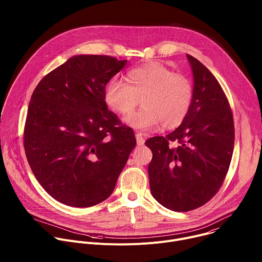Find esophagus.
Here are the masks:
<instances>
[{"label":"esophagus","mask_w":262,"mask_h":262,"mask_svg":"<svg viewBox=\"0 0 262 262\" xmlns=\"http://www.w3.org/2000/svg\"><path fill=\"white\" fill-rule=\"evenodd\" d=\"M136 139H137V144L139 146H142L144 145L145 143V135L142 134V133H137L136 134Z\"/></svg>","instance_id":"obj_1"}]
</instances>
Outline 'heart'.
Listing matches in <instances>:
<instances>
[{
	"instance_id": "heart-1",
	"label": "heart",
	"mask_w": 262,
	"mask_h": 262,
	"mask_svg": "<svg viewBox=\"0 0 262 262\" xmlns=\"http://www.w3.org/2000/svg\"><path fill=\"white\" fill-rule=\"evenodd\" d=\"M126 81L112 80L104 100L115 113L126 115L141 99L143 107L125 118L129 126L150 130L163 123L165 128H175L188 116L195 93L189 77L163 63L149 62L130 69Z\"/></svg>"
}]
</instances>
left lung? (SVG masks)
<instances>
[{
  "instance_id": "obj_1",
  "label": "left lung",
  "mask_w": 262,
  "mask_h": 262,
  "mask_svg": "<svg viewBox=\"0 0 262 262\" xmlns=\"http://www.w3.org/2000/svg\"><path fill=\"white\" fill-rule=\"evenodd\" d=\"M194 77V100L183 122L166 137L145 144L154 198L173 211H190L207 203L220 190L233 154L234 123L228 98L213 74L186 55ZM177 141V147L168 146Z\"/></svg>"
}]
</instances>
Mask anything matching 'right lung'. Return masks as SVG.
<instances>
[{
    "label": "right lung",
    "instance_id": "right-lung-1",
    "mask_svg": "<svg viewBox=\"0 0 262 262\" xmlns=\"http://www.w3.org/2000/svg\"><path fill=\"white\" fill-rule=\"evenodd\" d=\"M125 64L104 55L71 57L31 96L26 157L42 188L65 205L89 207L108 198L136 146L134 130L104 101L105 85Z\"/></svg>",
    "mask_w": 262,
    "mask_h": 262
}]
</instances>
